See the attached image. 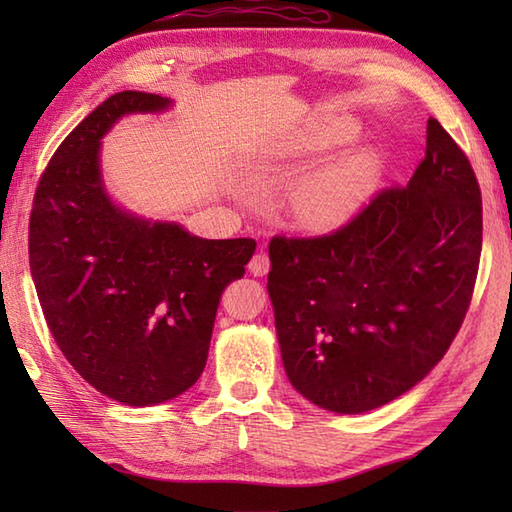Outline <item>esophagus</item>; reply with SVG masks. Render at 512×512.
<instances>
[{
    "label": "esophagus",
    "mask_w": 512,
    "mask_h": 512,
    "mask_svg": "<svg viewBox=\"0 0 512 512\" xmlns=\"http://www.w3.org/2000/svg\"><path fill=\"white\" fill-rule=\"evenodd\" d=\"M248 270L250 273H253L255 277H264V275H268V270H270V257L264 253H255L253 255V259H250L248 262Z\"/></svg>",
    "instance_id": "34e87169"
}]
</instances>
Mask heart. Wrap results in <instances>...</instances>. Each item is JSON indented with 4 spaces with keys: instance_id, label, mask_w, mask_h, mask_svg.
<instances>
[{
    "instance_id": "1",
    "label": "heart",
    "mask_w": 512,
    "mask_h": 512,
    "mask_svg": "<svg viewBox=\"0 0 512 512\" xmlns=\"http://www.w3.org/2000/svg\"><path fill=\"white\" fill-rule=\"evenodd\" d=\"M347 138L341 127H319L303 136L297 156H317L336 147ZM378 178V158L372 151H352L325 162L303 180L297 193V213L314 228L339 226L358 211Z\"/></svg>"
}]
</instances>
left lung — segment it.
Listing matches in <instances>:
<instances>
[{
  "label": "left lung",
  "mask_w": 512,
  "mask_h": 512,
  "mask_svg": "<svg viewBox=\"0 0 512 512\" xmlns=\"http://www.w3.org/2000/svg\"><path fill=\"white\" fill-rule=\"evenodd\" d=\"M268 295L299 394L336 413L387 405L447 354L471 306L482 193L436 118L407 187L328 235L270 239Z\"/></svg>",
  "instance_id": "1"
}]
</instances>
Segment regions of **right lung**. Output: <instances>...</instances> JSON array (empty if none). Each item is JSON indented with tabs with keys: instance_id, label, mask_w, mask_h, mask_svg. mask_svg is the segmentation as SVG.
<instances>
[{
	"instance_id": "right-lung-1",
	"label": "right lung",
	"mask_w": 512,
	"mask_h": 512,
	"mask_svg": "<svg viewBox=\"0 0 512 512\" xmlns=\"http://www.w3.org/2000/svg\"><path fill=\"white\" fill-rule=\"evenodd\" d=\"M125 90L76 125L41 173L28 226L30 273L50 334L88 383L149 407L200 378L224 288L244 277L255 239H202L107 198L99 147L118 118L160 112Z\"/></svg>"
}]
</instances>
